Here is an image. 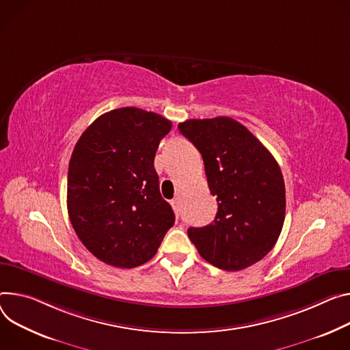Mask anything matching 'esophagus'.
I'll return each instance as SVG.
<instances>
[{
    "mask_svg": "<svg viewBox=\"0 0 350 350\" xmlns=\"http://www.w3.org/2000/svg\"><path fill=\"white\" fill-rule=\"evenodd\" d=\"M172 206H173V209H174V212L177 213V216H178V211H180V198L177 197V198H174V200H172Z\"/></svg>",
    "mask_w": 350,
    "mask_h": 350,
    "instance_id": "34e87169",
    "label": "esophagus"
}]
</instances>
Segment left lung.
<instances>
[{"instance_id": "left-lung-1", "label": "left lung", "mask_w": 350, "mask_h": 350, "mask_svg": "<svg viewBox=\"0 0 350 350\" xmlns=\"http://www.w3.org/2000/svg\"><path fill=\"white\" fill-rule=\"evenodd\" d=\"M180 133L200 150L217 212L212 224L189 228L200 256L224 271H241L276 244L286 211L284 181L271 152L230 117L187 120Z\"/></svg>"}]
</instances>
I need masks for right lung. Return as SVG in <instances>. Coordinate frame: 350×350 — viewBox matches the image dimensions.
I'll list each match as a JSON object with an SVG mask.
<instances>
[{
	"label": "right lung",
	"instance_id": "1",
	"mask_svg": "<svg viewBox=\"0 0 350 350\" xmlns=\"http://www.w3.org/2000/svg\"><path fill=\"white\" fill-rule=\"evenodd\" d=\"M172 121L137 107L94 120L78 139L68 166L67 208L82 244L100 261L135 268L157 252L174 212L153 166Z\"/></svg>",
	"mask_w": 350,
	"mask_h": 350
}]
</instances>
